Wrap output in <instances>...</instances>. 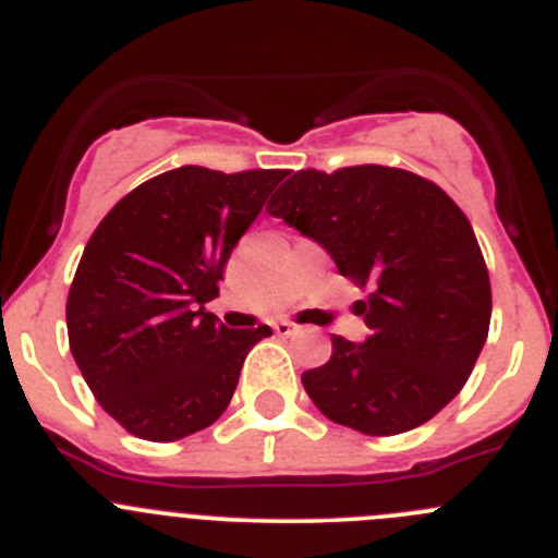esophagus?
<instances>
[{"label":"esophagus","instance_id":"obj_1","mask_svg":"<svg viewBox=\"0 0 558 558\" xmlns=\"http://www.w3.org/2000/svg\"><path fill=\"white\" fill-rule=\"evenodd\" d=\"M272 329H275V335H280V338H289V335L300 332V327H296V324H291V322H275Z\"/></svg>","mask_w":558,"mask_h":558}]
</instances>
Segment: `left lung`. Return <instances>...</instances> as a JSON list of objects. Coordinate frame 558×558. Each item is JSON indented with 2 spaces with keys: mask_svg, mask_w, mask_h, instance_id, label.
Segmentation results:
<instances>
[{
  "mask_svg": "<svg viewBox=\"0 0 558 558\" xmlns=\"http://www.w3.org/2000/svg\"><path fill=\"white\" fill-rule=\"evenodd\" d=\"M311 236L367 300L365 343L335 335L302 373L327 420L367 436L428 423L472 376L490 324V280L472 223L430 180L389 166L291 174L267 204Z\"/></svg>",
  "mask_w": 558,
  "mask_h": 558,
  "instance_id": "1",
  "label": "left lung"
}]
</instances>
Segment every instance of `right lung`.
<instances>
[{
    "label": "right lung",
    "mask_w": 558,
    "mask_h": 558,
    "mask_svg": "<svg viewBox=\"0 0 558 558\" xmlns=\"http://www.w3.org/2000/svg\"><path fill=\"white\" fill-rule=\"evenodd\" d=\"M283 177L182 166L130 191L89 236L68 294L70 351L128 434L177 441L209 428L247 351L272 335L229 329L207 302Z\"/></svg>",
    "instance_id": "right-lung-1"
}]
</instances>
